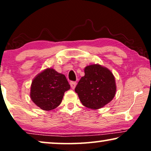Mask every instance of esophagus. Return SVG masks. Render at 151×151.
Masks as SVG:
<instances>
[{
  "label": "esophagus",
  "mask_w": 151,
  "mask_h": 151,
  "mask_svg": "<svg viewBox=\"0 0 151 151\" xmlns=\"http://www.w3.org/2000/svg\"><path fill=\"white\" fill-rule=\"evenodd\" d=\"M76 84H77V83H76V82H70V86H71L72 89H74V88H76Z\"/></svg>",
  "instance_id": "34e87169"
}]
</instances>
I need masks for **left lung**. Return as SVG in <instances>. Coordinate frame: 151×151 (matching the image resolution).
<instances>
[{"label":"left lung","mask_w":151,"mask_h":151,"mask_svg":"<svg viewBox=\"0 0 151 151\" xmlns=\"http://www.w3.org/2000/svg\"><path fill=\"white\" fill-rule=\"evenodd\" d=\"M84 73L75 88L82 104L98 109L110 102L116 92L115 78L110 70L96 64L84 68Z\"/></svg>","instance_id":"obj_1"}]
</instances>
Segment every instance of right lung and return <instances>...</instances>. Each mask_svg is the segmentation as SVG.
Instances as JSON below:
<instances>
[{"label":"right lung","instance_id":"right-lung-1","mask_svg":"<svg viewBox=\"0 0 151 151\" xmlns=\"http://www.w3.org/2000/svg\"><path fill=\"white\" fill-rule=\"evenodd\" d=\"M69 89L70 85L65 76L48 68L33 80L30 97L41 109L50 111L60 104L64 93Z\"/></svg>","mask_w":151,"mask_h":151}]
</instances>
